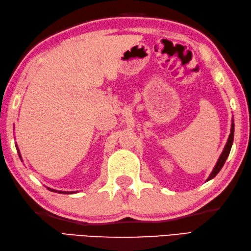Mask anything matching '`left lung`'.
I'll use <instances>...</instances> for the list:
<instances>
[{"label": "left lung", "mask_w": 251, "mask_h": 251, "mask_svg": "<svg viewBox=\"0 0 251 251\" xmlns=\"http://www.w3.org/2000/svg\"><path fill=\"white\" fill-rule=\"evenodd\" d=\"M233 141H234V121H231V127H230V134L228 136V140H227V143H226L225 148L223 150V152H222L221 156L219 157V160L216 162V165L214 166L213 170H212L211 175L209 176V178L206 179V181L211 180V179H213L217 174L220 173V170L222 169V167L224 166V164L226 162V159H227L229 152H230V149H231V145H233Z\"/></svg>", "instance_id": "left-lung-1"}]
</instances>
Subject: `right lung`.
I'll return each mask as SVG.
<instances>
[{"mask_svg":"<svg viewBox=\"0 0 251 251\" xmlns=\"http://www.w3.org/2000/svg\"><path fill=\"white\" fill-rule=\"evenodd\" d=\"M17 151H18V153H20V150L17 149ZM20 157H21V154H20ZM21 159H22V157H21ZM50 191H54V192H58V193H74V192H72V191H58V190H54V189H51V188H48Z\"/></svg>","mask_w":251,"mask_h":251,"instance_id":"add662e5","label":"right lung"}]
</instances>
